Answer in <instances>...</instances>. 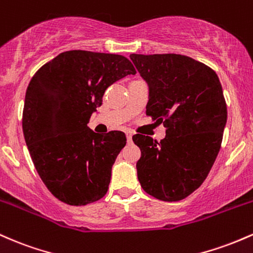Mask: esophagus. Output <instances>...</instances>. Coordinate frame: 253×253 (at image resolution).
<instances>
[{
  "instance_id": "obj_1",
  "label": "esophagus",
  "mask_w": 253,
  "mask_h": 253,
  "mask_svg": "<svg viewBox=\"0 0 253 253\" xmlns=\"http://www.w3.org/2000/svg\"><path fill=\"white\" fill-rule=\"evenodd\" d=\"M126 141H127V143H130V142H131V140H132V134L131 132H126Z\"/></svg>"
}]
</instances>
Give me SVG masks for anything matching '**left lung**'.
Listing matches in <instances>:
<instances>
[{
  "label": "left lung",
  "mask_w": 253,
  "mask_h": 253,
  "mask_svg": "<svg viewBox=\"0 0 253 253\" xmlns=\"http://www.w3.org/2000/svg\"><path fill=\"white\" fill-rule=\"evenodd\" d=\"M149 88L147 115L164 123L160 142L135 135L142 189L165 202H177L202 185L214 165L227 123L220 80L212 69L175 53H131Z\"/></svg>",
  "instance_id": "8db88e82"
}]
</instances>
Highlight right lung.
Returning a JSON list of instances; mask_svg holds the SVG:
<instances>
[{
	"instance_id": "1",
	"label": "right lung",
	"mask_w": 253,
	"mask_h": 253,
	"mask_svg": "<svg viewBox=\"0 0 253 253\" xmlns=\"http://www.w3.org/2000/svg\"><path fill=\"white\" fill-rule=\"evenodd\" d=\"M136 70L126 57L72 50L44 64L25 96L22 130L33 164L50 192L70 206L104 197L126 135L87 126L105 90Z\"/></svg>"
}]
</instances>
